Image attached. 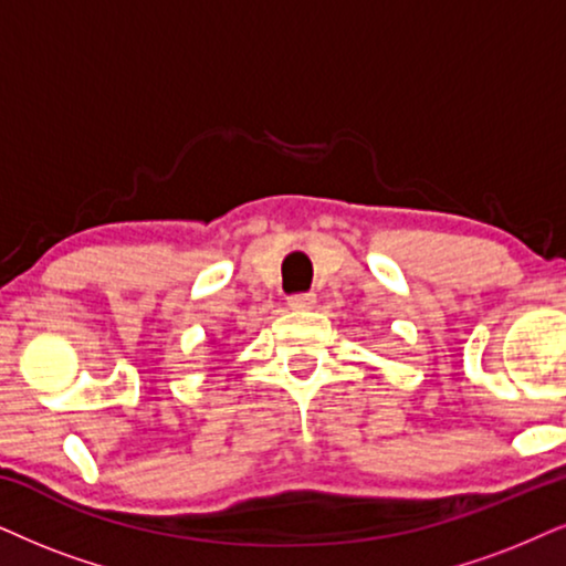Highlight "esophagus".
Returning <instances> with one entry per match:
<instances>
[{"mask_svg": "<svg viewBox=\"0 0 566 566\" xmlns=\"http://www.w3.org/2000/svg\"><path fill=\"white\" fill-rule=\"evenodd\" d=\"M313 303H316L313 292H295V295L287 297V305L292 311H307V307H313Z\"/></svg>", "mask_w": 566, "mask_h": 566, "instance_id": "1", "label": "esophagus"}]
</instances>
